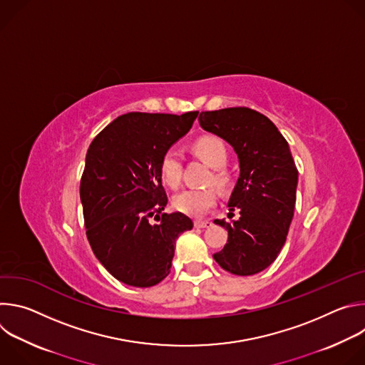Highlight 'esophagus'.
<instances>
[{"mask_svg": "<svg viewBox=\"0 0 365 365\" xmlns=\"http://www.w3.org/2000/svg\"><path fill=\"white\" fill-rule=\"evenodd\" d=\"M195 227L196 228H210V227H212V222L207 221V220H196Z\"/></svg>", "mask_w": 365, "mask_h": 365, "instance_id": "esophagus-1", "label": "esophagus"}]
</instances>
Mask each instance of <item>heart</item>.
<instances>
[{"mask_svg":"<svg viewBox=\"0 0 365 365\" xmlns=\"http://www.w3.org/2000/svg\"><path fill=\"white\" fill-rule=\"evenodd\" d=\"M195 150L200 159L214 169V182L224 186L228 182V175L221 170L227 163V148L218 138L202 137L195 143ZM160 176L170 187H178L182 179V153L176 147L168 148L160 159ZM217 202V193L214 189H185L173 197L175 210L189 215L202 217L214 207Z\"/></svg>","mask_w":365,"mask_h":365,"instance_id":"b5f03b06","label":"heart"}]
</instances>
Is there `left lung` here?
<instances>
[{"mask_svg": "<svg viewBox=\"0 0 365 365\" xmlns=\"http://www.w3.org/2000/svg\"><path fill=\"white\" fill-rule=\"evenodd\" d=\"M199 124L231 144L240 162L228 202L240 218L214 221L228 231L214 258L232 274H257L277 258L293 220L299 173L289 144L266 115L245 107L200 113Z\"/></svg>", "mask_w": 365, "mask_h": 365, "instance_id": "1", "label": "left lung"}]
</instances>
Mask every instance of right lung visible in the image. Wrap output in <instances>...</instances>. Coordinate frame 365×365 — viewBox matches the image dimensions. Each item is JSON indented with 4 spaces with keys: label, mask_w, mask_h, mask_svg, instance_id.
<instances>
[{
    "label": "right lung",
    "mask_w": 365,
    "mask_h": 365,
    "mask_svg": "<svg viewBox=\"0 0 365 365\" xmlns=\"http://www.w3.org/2000/svg\"><path fill=\"white\" fill-rule=\"evenodd\" d=\"M197 114L128 113L88 148L81 179L86 237L99 263L128 286L160 283L170 273L178 237L193 227L182 212L158 214L168 205L160 159ZM151 216L161 222L150 225Z\"/></svg>",
    "instance_id": "1"
}]
</instances>
